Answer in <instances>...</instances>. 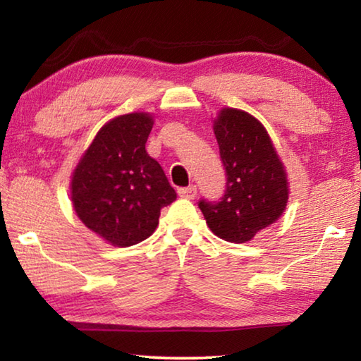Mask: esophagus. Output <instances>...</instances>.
<instances>
[{"label":"esophagus","mask_w":361,"mask_h":361,"mask_svg":"<svg viewBox=\"0 0 361 361\" xmlns=\"http://www.w3.org/2000/svg\"><path fill=\"white\" fill-rule=\"evenodd\" d=\"M178 194H180V197L194 199L195 195H197V188H195L194 185L188 186V188H180V189H178Z\"/></svg>","instance_id":"34e87169"}]
</instances>
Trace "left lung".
<instances>
[{"instance_id":"left-lung-1","label":"left lung","mask_w":361,"mask_h":361,"mask_svg":"<svg viewBox=\"0 0 361 361\" xmlns=\"http://www.w3.org/2000/svg\"><path fill=\"white\" fill-rule=\"evenodd\" d=\"M213 130L226 189L216 202L200 199L199 209L213 234L228 242H248L283 213L288 200L285 170L266 129L248 113L226 108Z\"/></svg>"}]
</instances>
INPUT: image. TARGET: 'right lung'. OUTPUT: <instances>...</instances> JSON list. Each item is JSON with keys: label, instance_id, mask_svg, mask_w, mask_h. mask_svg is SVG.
<instances>
[{"label": "right lung", "instance_id": "right-lung-1", "mask_svg": "<svg viewBox=\"0 0 361 361\" xmlns=\"http://www.w3.org/2000/svg\"><path fill=\"white\" fill-rule=\"evenodd\" d=\"M151 116L109 121L85 151L71 181L81 221L113 245L130 247L154 232L161 209L176 199L159 162L145 149Z\"/></svg>", "mask_w": 361, "mask_h": 361}]
</instances>
